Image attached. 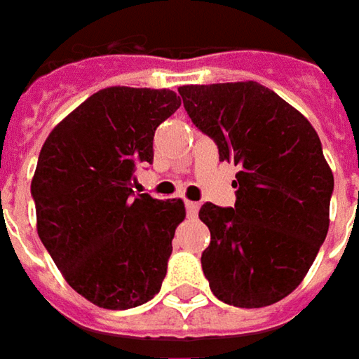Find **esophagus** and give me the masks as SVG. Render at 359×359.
Here are the masks:
<instances>
[{
    "instance_id": "esophagus-1",
    "label": "esophagus",
    "mask_w": 359,
    "mask_h": 359,
    "mask_svg": "<svg viewBox=\"0 0 359 359\" xmlns=\"http://www.w3.org/2000/svg\"><path fill=\"white\" fill-rule=\"evenodd\" d=\"M185 209H187V217H196L199 213V203L197 201H185Z\"/></svg>"
}]
</instances>
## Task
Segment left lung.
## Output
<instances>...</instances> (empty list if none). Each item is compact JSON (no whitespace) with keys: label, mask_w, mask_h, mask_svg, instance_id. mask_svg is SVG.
<instances>
[{"label":"left lung","mask_w":359,"mask_h":359,"mask_svg":"<svg viewBox=\"0 0 359 359\" xmlns=\"http://www.w3.org/2000/svg\"><path fill=\"white\" fill-rule=\"evenodd\" d=\"M191 122L221 162L239 165L235 208L205 203L211 231L201 255L211 292L239 309H263L297 288L330 225L334 175L316 130L255 81L177 88Z\"/></svg>","instance_id":"1"}]
</instances>
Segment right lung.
Segmentation results:
<instances>
[{
  "label": "right lung",
  "mask_w": 359,
  "mask_h": 359,
  "mask_svg": "<svg viewBox=\"0 0 359 359\" xmlns=\"http://www.w3.org/2000/svg\"><path fill=\"white\" fill-rule=\"evenodd\" d=\"M174 90L108 86L50 130L31 196L37 233L74 290L107 310L154 298L168 271L182 199L134 196L136 168L154 160V134L180 108Z\"/></svg>",
  "instance_id": "obj_1"
}]
</instances>
